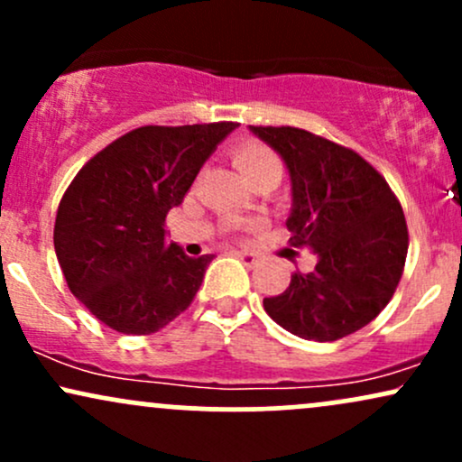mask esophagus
Segmentation results:
<instances>
[{
	"label": "esophagus",
	"mask_w": 462,
	"mask_h": 462,
	"mask_svg": "<svg viewBox=\"0 0 462 462\" xmlns=\"http://www.w3.org/2000/svg\"><path fill=\"white\" fill-rule=\"evenodd\" d=\"M235 256L243 264H245V267H254V264L258 263V256H256V254H252V252H235Z\"/></svg>",
	"instance_id": "obj_1"
}]
</instances>
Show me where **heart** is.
Wrapping results in <instances>:
<instances>
[{
  "mask_svg": "<svg viewBox=\"0 0 462 462\" xmlns=\"http://www.w3.org/2000/svg\"><path fill=\"white\" fill-rule=\"evenodd\" d=\"M235 162L249 182L267 173H280L282 176V162L275 156L273 150L256 141L241 143L235 150Z\"/></svg>",
  "mask_w": 462,
  "mask_h": 462,
  "instance_id": "1",
  "label": "heart"
}]
</instances>
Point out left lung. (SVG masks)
Segmentation results:
<instances>
[{
  "instance_id": "8db88e82",
  "label": "left lung",
  "mask_w": 462,
  "mask_h": 462,
  "mask_svg": "<svg viewBox=\"0 0 462 462\" xmlns=\"http://www.w3.org/2000/svg\"><path fill=\"white\" fill-rule=\"evenodd\" d=\"M249 132L282 158L291 180V245L317 256L284 293L264 298L275 323L306 341L365 328L393 298L408 252L406 219L386 180L356 152L298 128Z\"/></svg>"
}]
</instances>
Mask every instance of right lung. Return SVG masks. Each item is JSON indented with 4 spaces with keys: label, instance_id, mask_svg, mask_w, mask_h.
Returning a JSON list of instances; mask_svg holds the SVG:
<instances>
[{
    "label": "right lung",
    "instance_id": "add662e5",
    "mask_svg": "<svg viewBox=\"0 0 462 462\" xmlns=\"http://www.w3.org/2000/svg\"><path fill=\"white\" fill-rule=\"evenodd\" d=\"M236 124L145 125L91 158L62 195L54 226L71 293L121 334H152L189 309L213 256L164 245L167 213Z\"/></svg>",
    "mask_w": 462,
    "mask_h": 462
}]
</instances>
